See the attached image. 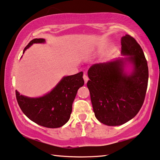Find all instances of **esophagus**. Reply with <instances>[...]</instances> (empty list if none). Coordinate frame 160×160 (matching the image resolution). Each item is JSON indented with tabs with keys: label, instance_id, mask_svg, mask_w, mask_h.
Masks as SVG:
<instances>
[{
	"label": "esophagus",
	"instance_id": "esophagus-1",
	"mask_svg": "<svg viewBox=\"0 0 160 160\" xmlns=\"http://www.w3.org/2000/svg\"><path fill=\"white\" fill-rule=\"evenodd\" d=\"M83 79H84V82H85V83H87V82L88 81V76L86 75V74H83Z\"/></svg>",
	"mask_w": 160,
	"mask_h": 160
}]
</instances>
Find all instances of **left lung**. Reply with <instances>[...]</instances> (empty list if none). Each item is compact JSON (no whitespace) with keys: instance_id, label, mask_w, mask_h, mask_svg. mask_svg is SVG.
<instances>
[{"instance_id":"left-lung-1","label":"left lung","mask_w":160,"mask_h":160,"mask_svg":"<svg viewBox=\"0 0 160 160\" xmlns=\"http://www.w3.org/2000/svg\"><path fill=\"white\" fill-rule=\"evenodd\" d=\"M124 59L95 64L88 71L87 82L95 116L108 126L124 124L133 119L144 102L148 83V67L143 51L132 36L122 38ZM125 61L134 64L130 75L123 72Z\"/></svg>"}]
</instances>
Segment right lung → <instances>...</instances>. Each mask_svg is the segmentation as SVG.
<instances>
[{
  "label": "right lung",
  "instance_id": "1",
  "mask_svg": "<svg viewBox=\"0 0 160 160\" xmlns=\"http://www.w3.org/2000/svg\"><path fill=\"white\" fill-rule=\"evenodd\" d=\"M43 38H34L24 49L33 43H44ZM84 84L83 72L64 77L52 90L44 96L30 98L15 91L16 98L23 113L32 122L47 128H59L70 118L72 103L78 89Z\"/></svg>",
  "mask_w": 160,
  "mask_h": 160
}]
</instances>
